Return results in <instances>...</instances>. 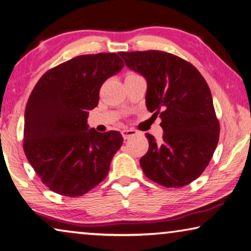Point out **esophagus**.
Listing matches in <instances>:
<instances>
[{
  "label": "esophagus",
  "instance_id": "34e87169",
  "mask_svg": "<svg viewBox=\"0 0 251 251\" xmlns=\"http://www.w3.org/2000/svg\"><path fill=\"white\" fill-rule=\"evenodd\" d=\"M122 137L125 140H126V139H129L131 137H133V135L137 134V131L133 130V129H126V130H122Z\"/></svg>",
  "mask_w": 251,
  "mask_h": 251
}]
</instances>
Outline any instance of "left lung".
<instances>
[{
  "mask_svg": "<svg viewBox=\"0 0 251 251\" xmlns=\"http://www.w3.org/2000/svg\"><path fill=\"white\" fill-rule=\"evenodd\" d=\"M126 67L147 81L146 105L160 114L162 141L146 134L145 175L168 188L187 186L202 174L219 140L210 89L194 65L162 51L120 52Z\"/></svg>",
  "mask_w": 251,
  "mask_h": 251,
  "instance_id": "1",
  "label": "left lung"
}]
</instances>
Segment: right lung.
Segmentation results:
<instances>
[{"label": "right lung", "mask_w": 251, "mask_h": 251, "mask_svg": "<svg viewBox=\"0 0 251 251\" xmlns=\"http://www.w3.org/2000/svg\"><path fill=\"white\" fill-rule=\"evenodd\" d=\"M123 67L117 53L80 55L49 70L33 89L24 113V152L56 194L82 196L108 175L123 138L89 129L88 117L101 85Z\"/></svg>", "instance_id": "add662e5"}]
</instances>
